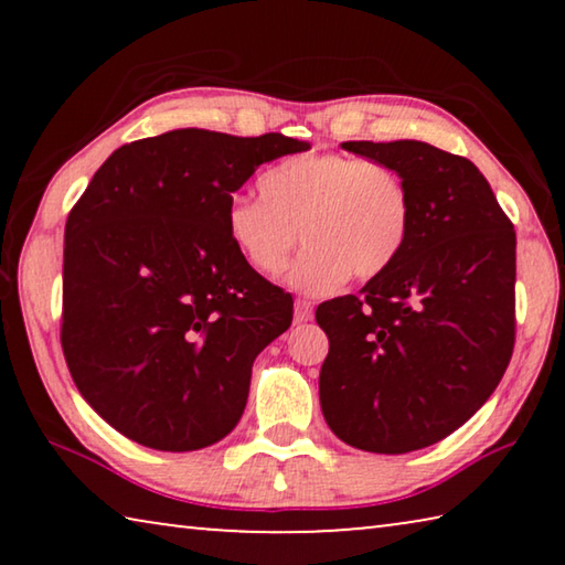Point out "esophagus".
Instances as JSON below:
<instances>
[{"label":"esophagus","mask_w":565,"mask_h":565,"mask_svg":"<svg viewBox=\"0 0 565 565\" xmlns=\"http://www.w3.org/2000/svg\"><path fill=\"white\" fill-rule=\"evenodd\" d=\"M311 319H313V306H311V301L296 299V303H294V321H296V323H306V321H311Z\"/></svg>","instance_id":"esophagus-1"}]
</instances>
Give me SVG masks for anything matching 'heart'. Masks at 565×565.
<instances>
[{
  "mask_svg": "<svg viewBox=\"0 0 565 565\" xmlns=\"http://www.w3.org/2000/svg\"><path fill=\"white\" fill-rule=\"evenodd\" d=\"M260 196L238 194L224 226L236 254L264 276L286 269L301 242L309 248L291 266L289 284L327 294L388 271L411 232V191L396 169L343 154H301L271 167Z\"/></svg>",
  "mask_w": 565,
  "mask_h": 565,
  "instance_id": "1",
  "label": "heart"
}]
</instances>
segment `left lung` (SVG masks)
I'll use <instances>...</instances> for the list:
<instances>
[{
    "label": "left lung",
    "mask_w": 565,
    "mask_h": 565,
    "mask_svg": "<svg viewBox=\"0 0 565 565\" xmlns=\"http://www.w3.org/2000/svg\"><path fill=\"white\" fill-rule=\"evenodd\" d=\"M411 191L398 262L323 301L319 398L343 444L408 454L441 441L503 379L515 341V232L473 161L426 141H343Z\"/></svg>",
    "instance_id": "left-lung-1"
}]
</instances>
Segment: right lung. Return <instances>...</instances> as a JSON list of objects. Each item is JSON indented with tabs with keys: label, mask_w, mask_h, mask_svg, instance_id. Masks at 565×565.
Returning a JSON list of instances; mask_svg holds the SVG:
<instances>
[{
	"label": "right lung",
	"mask_w": 565,
	"mask_h": 565,
	"mask_svg": "<svg viewBox=\"0 0 565 565\" xmlns=\"http://www.w3.org/2000/svg\"><path fill=\"white\" fill-rule=\"evenodd\" d=\"M284 134L174 129L119 147L64 228L62 349L84 401L131 441L196 451L244 414L254 359L291 327V294L228 242L232 194Z\"/></svg>",
	"instance_id": "1"
}]
</instances>
